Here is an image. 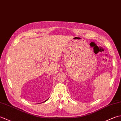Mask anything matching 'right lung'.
Here are the masks:
<instances>
[{
  "mask_svg": "<svg viewBox=\"0 0 121 121\" xmlns=\"http://www.w3.org/2000/svg\"><path fill=\"white\" fill-rule=\"evenodd\" d=\"M48 100V99H47V100H46V101H47V100ZM46 101H44V102H46Z\"/></svg>",
  "mask_w": 121,
  "mask_h": 121,
  "instance_id": "right-lung-1",
  "label": "right lung"
}]
</instances>
